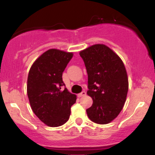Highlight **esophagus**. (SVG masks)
<instances>
[{"label":"esophagus","mask_w":155,"mask_h":155,"mask_svg":"<svg viewBox=\"0 0 155 155\" xmlns=\"http://www.w3.org/2000/svg\"><path fill=\"white\" fill-rule=\"evenodd\" d=\"M85 94H86V92L82 91V92H81V93H79V94H78V97H82L85 96Z\"/></svg>","instance_id":"esophagus-1"}]
</instances>
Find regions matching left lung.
Listing matches in <instances>:
<instances>
[{
	"label": "left lung",
	"mask_w": 155,
	"mask_h": 155,
	"mask_svg": "<svg viewBox=\"0 0 155 155\" xmlns=\"http://www.w3.org/2000/svg\"><path fill=\"white\" fill-rule=\"evenodd\" d=\"M87 73V94L93 104L86 109L91 121L107 124L117 118L125 104L128 77L121 58L104 44L79 51Z\"/></svg>",
	"instance_id": "1"
}]
</instances>
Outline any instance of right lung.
Returning <instances> with one entry per match:
<instances>
[{
	"label": "right lung",
	"mask_w": 155,
	"mask_h": 155,
	"mask_svg": "<svg viewBox=\"0 0 155 155\" xmlns=\"http://www.w3.org/2000/svg\"><path fill=\"white\" fill-rule=\"evenodd\" d=\"M73 52L48 49L36 59L28 76L27 94L33 112L42 122L51 127L68 121L76 95L65 87L62 74Z\"/></svg>",
	"instance_id": "add662e5"
}]
</instances>
